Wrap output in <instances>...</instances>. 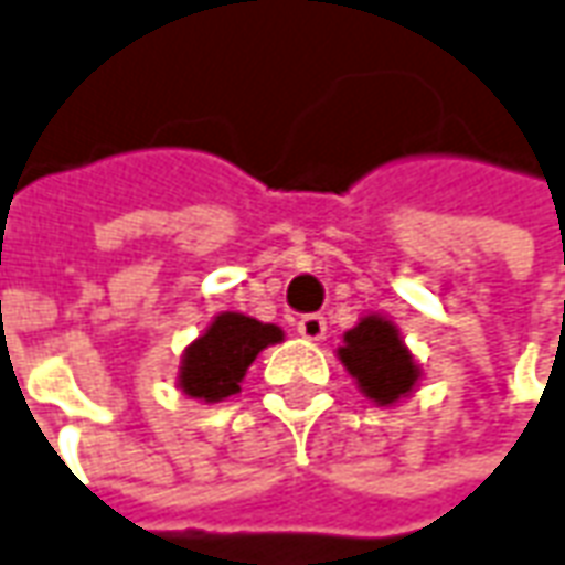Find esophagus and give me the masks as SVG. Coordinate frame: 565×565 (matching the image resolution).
Here are the masks:
<instances>
[{"instance_id":"obj_1","label":"esophagus","mask_w":565,"mask_h":565,"mask_svg":"<svg viewBox=\"0 0 565 565\" xmlns=\"http://www.w3.org/2000/svg\"><path fill=\"white\" fill-rule=\"evenodd\" d=\"M296 333L309 342H321L327 337V318L323 315H302L299 323H296Z\"/></svg>"}]
</instances>
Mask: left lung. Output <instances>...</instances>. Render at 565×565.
Returning <instances> with one entry per match:
<instances>
[{
    "instance_id": "8db88e82",
    "label": "left lung",
    "mask_w": 565,
    "mask_h": 565,
    "mask_svg": "<svg viewBox=\"0 0 565 565\" xmlns=\"http://www.w3.org/2000/svg\"><path fill=\"white\" fill-rule=\"evenodd\" d=\"M342 339L339 361L373 404L392 406L416 388L422 370L388 318L366 315Z\"/></svg>"
}]
</instances>
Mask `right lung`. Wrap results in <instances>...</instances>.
Returning a JSON list of instances; mask_svg holds the SVG:
<instances>
[{
    "instance_id": "obj_1",
    "label": "right lung",
    "mask_w": 565,
    "mask_h": 565,
    "mask_svg": "<svg viewBox=\"0 0 565 565\" xmlns=\"http://www.w3.org/2000/svg\"><path fill=\"white\" fill-rule=\"evenodd\" d=\"M281 339L284 330L275 323L256 321L242 311L216 315L211 327L183 351L177 379L180 392L204 404L226 401L228 394L242 392V379L256 354Z\"/></svg>"
}]
</instances>
